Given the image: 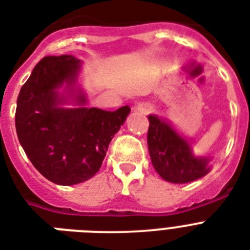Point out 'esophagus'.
Wrapping results in <instances>:
<instances>
[{
  "label": "esophagus",
  "instance_id": "34e87169",
  "mask_svg": "<svg viewBox=\"0 0 250 250\" xmlns=\"http://www.w3.org/2000/svg\"><path fill=\"white\" fill-rule=\"evenodd\" d=\"M137 110L140 111V113H149L150 110H152V107L149 105H146V104H140V105L137 106Z\"/></svg>",
  "mask_w": 250,
  "mask_h": 250
}]
</instances>
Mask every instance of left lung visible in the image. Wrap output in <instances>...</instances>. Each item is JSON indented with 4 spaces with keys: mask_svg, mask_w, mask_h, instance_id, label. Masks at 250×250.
<instances>
[{
    "mask_svg": "<svg viewBox=\"0 0 250 250\" xmlns=\"http://www.w3.org/2000/svg\"><path fill=\"white\" fill-rule=\"evenodd\" d=\"M148 149L153 167L167 182L189 183L210 171L209 158L194 157L188 141L156 115H149Z\"/></svg>",
    "mask_w": 250,
    "mask_h": 250,
    "instance_id": "1",
    "label": "left lung"
}]
</instances>
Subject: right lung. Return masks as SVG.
I'll return each instance as SVG.
<instances>
[{
    "instance_id": "obj_1",
    "label": "right lung",
    "mask_w": 250,
    "mask_h": 250,
    "mask_svg": "<svg viewBox=\"0 0 250 250\" xmlns=\"http://www.w3.org/2000/svg\"><path fill=\"white\" fill-rule=\"evenodd\" d=\"M80 60L74 56L44 57L23 84L17 100L15 127L19 143L39 172L60 186L83 183L97 174L114 135L129 114L97 107L64 109L57 89L74 85ZM78 105L85 96L75 97Z\"/></svg>"
}]
</instances>
